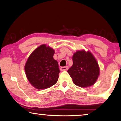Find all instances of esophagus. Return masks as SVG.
I'll use <instances>...</instances> for the list:
<instances>
[{"instance_id":"obj_1","label":"esophagus","mask_w":121,"mask_h":121,"mask_svg":"<svg viewBox=\"0 0 121 121\" xmlns=\"http://www.w3.org/2000/svg\"><path fill=\"white\" fill-rule=\"evenodd\" d=\"M68 69H69V66H63V67L60 68V70L61 71H66V70H68Z\"/></svg>"}]
</instances>
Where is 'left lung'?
<instances>
[{"label":"left lung","instance_id":"left-lung-1","mask_svg":"<svg viewBox=\"0 0 121 121\" xmlns=\"http://www.w3.org/2000/svg\"><path fill=\"white\" fill-rule=\"evenodd\" d=\"M73 64L68 70L73 83L78 87H90L97 81L100 75L98 63L90 51L78 50L73 53Z\"/></svg>","mask_w":121,"mask_h":121}]
</instances>
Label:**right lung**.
<instances>
[{"mask_svg":"<svg viewBox=\"0 0 121 121\" xmlns=\"http://www.w3.org/2000/svg\"><path fill=\"white\" fill-rule=\"evenodd\" d=\"M55 50L46 44L40 45L32 52L24 66L26 77L38 90H43L55 85L60 72Z\"/></svg>","mask_w":121,"mask_h":121,"instance_id":"add662e5","label":"right lung"}]
</instances>
